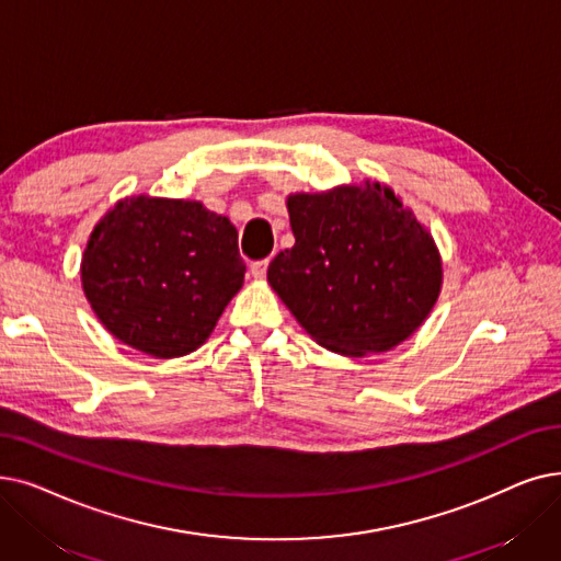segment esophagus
Instances as JSON below:
<instances>
[{
  "label": "esophagus",
  "mask_w": 561,
  "mask_h": 561,
  "mask_svg": "<svg viewBox=\"0 0 561 561\" xmlns=\"http://www.w3.org/2000/svg\"><path fill=\"white\" fill-rule=\"evenodd\" d=\"M250 273H252V277H254V279H263V277H265V273H267V259H263V261H254V263L250 265Z\"/></svg>",
  "instance_id": "esophagus-1"
}]
</instances>
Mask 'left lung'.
<instances>
[{
	"label": "left lung",
	"instance_id": "8db88e82",
	"mask_svg": "<svg viewBox=\"0 0 561 561\" xmlns=\"http://www.w3.org/2000/svg\"><path fill=\"white\" fill-rule=\"evenodd\" d=\"M296 245L267 282L298 323L332 353L362 357L399 346L433 309L443 263L428 231L389 187L290 194Z\"/></svg>",
	"mask_w": 561,
	"mask_h": 561
}]
</instances>
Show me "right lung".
<instances>
[{"instance_id":"add662e5","label":"right lung","mask_w":561,"mask_h":561,"mask_svg":"<svg viewBox=\"0 0 561 561\" xmlns=\"http://www.w3.org/2000/svg\"><path fill=\"white\" fill-rule=\"evenodd\" d=\"M242 277L236 227L183 199L118 202L82 256L84 296L101 323L160 359L199 348Z\"/></svg>"}]
</instances>
